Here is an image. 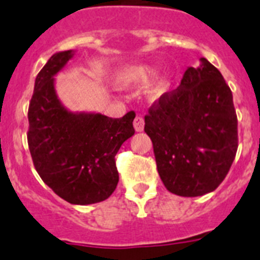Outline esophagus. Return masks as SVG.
<instances>
[{"instance_id": "34e87169", "label": "esophagus", "mask_w": 260, "mask_h": 260, "mask_svg": "<svg viewBox=\"0 0 260 260\" xmlns=\"http://www.w3.org/2000/svg\"><path fill=\"white\" fill-rule=\"evenodd\" d=\"M144 119L141 116H136L135 117V121H133V127H135V131L136 132H141L144 131Z\"/></svg>"}]
</instances>
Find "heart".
I'll list each match as a JSON object with an SVG mask.
<instances>
[{
    "label": "heart",
    "instance_id": "1",
    "mask_svg": "<svg viewBox=\"0 0 260 260\" xmlns=\"http://www.w3.org/2000/svg\"><path fill=\"white\" fill-rule=\"evenodd\" d=\"M154 69L149 65H131L117 72L115 76V83L120 89H132V87L144 86L154 76ZM170 90V83L166 78H159L153 83L148 92L152 102L161 101Z\"/></svg>",
    "mask_w": 260,
    "mask_h": 260
}]
</instances>
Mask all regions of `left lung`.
Here are the masks:
<instances>
[{
    "mask_svg": "<svg viewBox=\"0 0 260 260\" xmlns=\"http://www.w3.org/2000/svg\"><path fill=\"white\" fill-rule=\"evenodd\" d=\"M233 95L207 58L188 68L177 90L153 105L145 116L157 170L175 195L212 192L226 177L238 148Z\"/></svg>",
    "mask_w": 260,
    "mask_h": 260,
    "instance_id": "1",
    "label": "left lung"
}]
</instances>
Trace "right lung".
<instances>
[{
  "label": "right lung",
  "instance_id": "1",
  "mask_svg": "<svg viewBox=\"0 0 260 260\" xmlns=\"http://www.w3.org/2000/svg\"><path fill=\"white\" fill-rule=\"evenodd\" d=\"M74 56L57 52L36 76L28 107V148L43 182L71 204L110 198L119 182L115 155L135 135V112L112 119L96 112H73L58 99L55 76Z\"/></svg>",
  "mask_w": 260,
  "mask_h": 260
}]
</instances>
